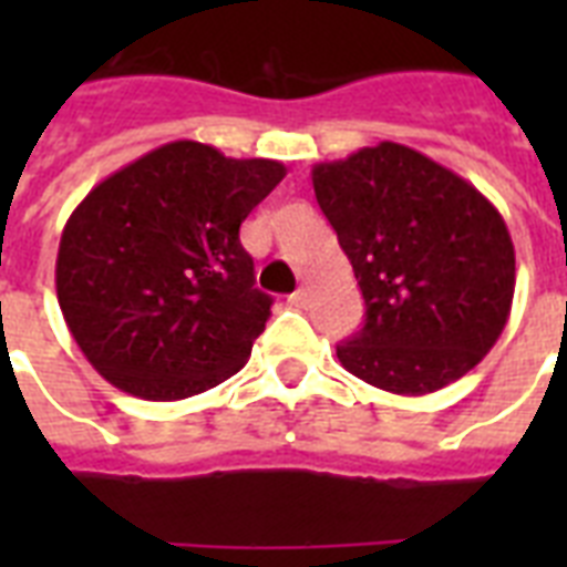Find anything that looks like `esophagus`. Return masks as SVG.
Segmentation results:
<instances>
[{
	"label": "esophagus",
	"instance_id": "34e87169",
	"mask_svg": "<svg viewBox=\"0 0 567 567\" xmlns=\"http://www.w3.org/2000/svg\"><path fill=\"white\" fill-rule=\"evenodd\" d=\"M288 302H291L293 309H306V306H309V291H306V288H297V291L288 297Z\"/></svg>",
	"mask_w": 567,
	"mask_h": 567
}]
</instances>
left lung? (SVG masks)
<instances>
[{
	"instance_id": "8db88e82",
	"label": "left lung",
	"mask_w": 567,
	"mask_h": 567,
	"mask_svg": "<svg viewBox=\"0 0 567 567\" xmlns=\"http://www.w3.org/2000/svg\"><path fill=\"white\" fill-rule=\"evenodd\" d=\"M311 185L368 306L338 362L405 396L432 394L483 362L515 293L501 212L471 182L391 141L315 164Z\"/></svg>"
}]
</instances>
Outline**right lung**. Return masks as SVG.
<instances>
[{"instance_id":"add662e5","label":"right lung","mask_w":567,"mask_h":567,"mask_svg":"<svg viewBox=\"0 0 567 567\" xmlns=\"http://www.w3.org/2000/svg\"><path fill=\"white\" fill-rule=\"evenodd\" d=\"M282 179L270 158L173 141L75 205L58 247V306L111 385L185 400L247 364L274 300L256 288L238 231Z\"/></svg>"}]
</instances>
